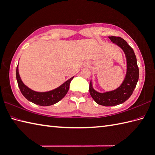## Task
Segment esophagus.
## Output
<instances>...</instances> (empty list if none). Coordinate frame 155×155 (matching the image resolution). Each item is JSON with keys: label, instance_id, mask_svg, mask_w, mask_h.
Masks as SVG:
<instances>
[{"label": "esophagus", "instance_id": "1", "mask_svg": "<svg viewBox=\"0 0 155 155\" xmlns=\"http://www.w3.org/2000/svg\"><path fill=\"white\" fill-rule=\"evenodd\" d=\"M84 65L85 67H88L91 66V63H90L89 61H86V62L84 64Z\"/></svg>", "mask_w": 155, "mask_h": 155}]
</instances>
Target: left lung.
<instances>
[{"mask_svg": "<svg viewBox=\"0 0 155 155\" xmlns=\"http://www.w3.org/2000/svg\"><path fill=\"white\" fill-rule=\"evenodd\" d=\"M108 38L125 53L127 60L126 75L122 84L114 91L104 93L98 92L93 88L91 81L89 92L97 104L104 106H113L124 103L131 96L138 82L139 73L136 56L131 47L120 37L109 36Z\"/></svg>", "mask_w": 155, "mask_h": 155, "instance_id": "8db88e82", "label": "left lung"}]
</instances>
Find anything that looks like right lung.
<instances>
[{"instance_id":"1","label":"right lung","mask_w":155,"mask_h":155,"mask_svg":"<svg viewBox=\"0 0 155 155\" xmlns=\"http://www.w3.org/2000/svg\"><path fill=\"white\" fill-rule=\"evenodd\" d=\"M74 78L72 77L69 80L64 82L58 88L51 91L39 92L34 91L33 90L29 88L21 81L18 73V65L16 67V79L18 85L20 90L21 94L29 101L35 104L41 106H48L55 104L63 98L69 91L71 81Z\"/></svg>"}]
</instances>
